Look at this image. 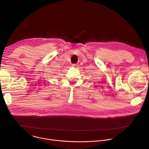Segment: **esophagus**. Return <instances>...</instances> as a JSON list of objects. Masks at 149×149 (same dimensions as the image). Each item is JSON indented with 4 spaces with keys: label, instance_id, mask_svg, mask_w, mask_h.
<instances>
[{
    "label": "esophagus",
    "instance_id": "34e87169",
    "mask_svg": "<svg viewBox=\"0 0 149 149\" xmlns=\"http://www.w3.org/2000/svg\"><path fill=\"white\" fill-rule=\"evenodd\" d=\"M72 67H73V68H76V67H77V64H72Z\"/></svg>",
    "mask_w": 149,
    "mask_h": 149
}]
</instances>
